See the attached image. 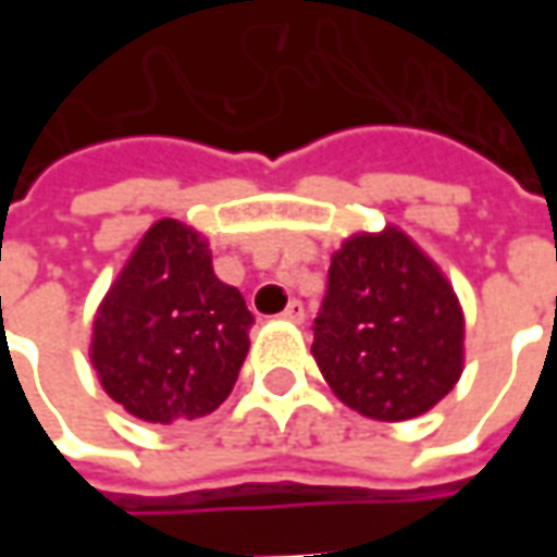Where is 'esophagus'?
<instances>
[{
  "mask_svg": "<svg viewBox=\"0 0 557 557\" xmlns=\"http://www.w3.org/2000/svg\"><path fill=\"white\" fill-rule=\"evenodd\" d=\"M283 319H289L295 325H301L304 322V304L301 301H289V307L283 310Z\"/></svg>",
  "mask_w": 557,
  "mask_h": 557,
  "instance_id": "esophagus-1",
  "label": "esophagus"
}]
</instances>
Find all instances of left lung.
Here are the masks:
<instances>
[{
    "mask_svg": "<svg viewBox=\"0 0 557 557\" xmlns=\"http://www.w3.org/2000/svg\"><path fill=\"white\" fill-rule=\"evenodd\" d=\"M462 327L450 283L403 232L355 235L327 268L313 358L349 409L409 420L459 382Z\"/></svg>",
    "mask_w": 557,
    "mask_h": 557,
    "instance_id": "8db88e82",
    "label": "left lung"
}]
</instances>
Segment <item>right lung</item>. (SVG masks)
I'll list each match as a JSON object with an SVG mask.
<instances>
[{
  "label": "right lung",
  "instance_id": "1",
  "mask_svg": "<svg viewBox=\"0 0 557 557\" xmlns=\"http://www.w3.org/2000/svg\"><path fill=\"white\" fill-rule=\"evenodd\" d=\"M244 295L214 277L208 244L158 220L95 315L103 391L148 423L206 418L230 397L250 339Z\"/></svg>",
  "mask_w": 557,
  "mask_h": 557
}]
</instances>
